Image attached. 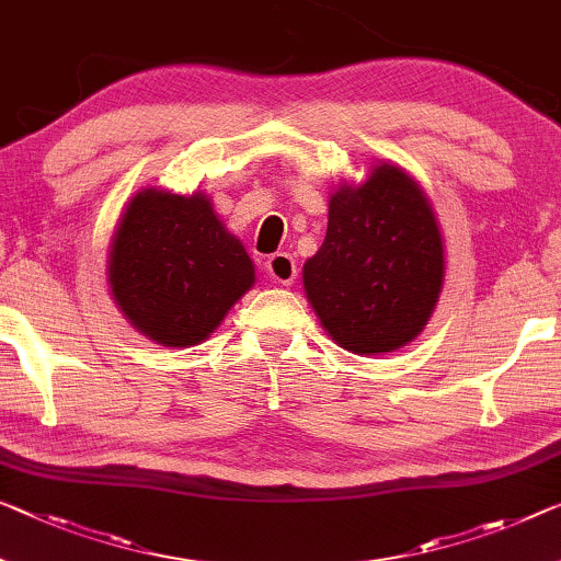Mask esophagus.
<instances>
[{
	"mask_svg": "<svg viewBox=\"0 0 561 561\" xmlns=\"http://www.w3.org/2000/svg\"><path fill=\"white\" fill-rule=\"evenodd\" d=\"M265 268H268L271 278L275 283H280V286H290L293 280H296V261L288 253H275L271 255L268 261H265Z\"/></svg>",
	"mask_w": 561,
	"mask_h": 561,
	"instance_id": "obj_1",
	"label": "esophagus"
}]
</instances>
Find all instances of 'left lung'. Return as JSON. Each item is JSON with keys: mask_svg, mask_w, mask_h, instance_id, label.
<instances>
[{"mask_svg": "<svg viewBox=\"0 0 561 561\" xmlns=\"http://www.w3.org/2000/svg\"><path fill=\"white\" fill-rule=\"evenodd\" d=\"M304 288L331 339L360 356L391 353L424 331L444 288V238L409 172L381 162L366 183L331 193Z\"/></svg>", "mask_w": 561, "mask_h": 561, "instance_id": "8db88e82", "label": "left lung"}]
</instances>
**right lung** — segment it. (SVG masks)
I'll list each match as a JSON object with an SVG mask.
<instances>
[{
    "mask_svg": "<svg viewBox=\"0 0 561 561\" xmlns=\"http://www.w3.org/2000/svg\"><path fill=\"white\" fill-rule=\"evenodd\" d=\"M107 280L150 341L187 348L218 329L255 283V265L203 193H137L110 243Z\"/></svg>",
    "mask_w": 561,
    "mask_h": 561,
    "instance_id": "obj_1",
    "label": "right lung"
}]
</instances>
